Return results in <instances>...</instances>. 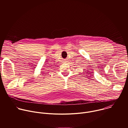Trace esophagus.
<instances>
[{"mask_svg":"<svg viewBox=\"0 0 128 128\" xmlns=\"http://www.w3.org/2000/svg\"><path fill=\"white\" fill-rule=\"evenodd\" d=\"M67 59H64V60H63V61H64V62H65V63H66V62H67Z\"/></svg>","mask_w":128,"mask_h":128,"instance_id":"esophagus-1","label":"esophagus"}]
</instances>
